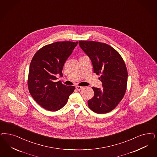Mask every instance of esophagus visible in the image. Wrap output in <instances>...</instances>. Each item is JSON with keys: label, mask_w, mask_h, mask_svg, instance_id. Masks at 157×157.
<instances>
[{"label": "esophagus", "mask_w": 157, "mask_h": 157, "mask_svg": "<svg viewBox=\"0 0 157 157\" xmlns=\"http://www.w3.org/2000/svg\"><path fill=\"white\" fill-rule=\"evenodd\" d=\"M83 89V87L79 86H76V89L77 90H81Z\"/></svg>", "instance_id": "obj_1"}]
</instances>
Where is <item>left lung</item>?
Segmentation results:
<instances>
[{
    "mask_svg": "<svg viewBox=\"0 0 157 157\" xmlns=\"http://www.w3.org/2000/svg\"><path fill=\"white\" fill-rule=\"evenodd\" d=\"M79 44L91 60L94 73L101 75L99 79L103 87H92L94 94L88 100V106L98 114L109 113L117 106L126 92L128 72L124 61L107 44L80 40Z\"/></svg>",
    "mask_w": 157,
    "mask_h": 157,
    "instance_id": "1",
    "label": "left lung"
}]
</instances>
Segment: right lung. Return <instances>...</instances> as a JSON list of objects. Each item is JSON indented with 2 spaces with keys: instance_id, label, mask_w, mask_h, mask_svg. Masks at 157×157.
<instances>
[{
  "instance_id": "1",
  "label": "right lung",
  "mask_w": 157,
  "mask_h": 157,
  "mask_svg": "<svg viewBox=\"0 0 157 157\" xmlns=\"http://www.w3.org/2000/svg\"><path fill=\"white\" fill-rule=\"evenodd\" d=\"M78 42H57L42 48L35 54L30 64L28 86L36 102L50 111L63 108L74 92L75 87L55 82L56 75H62L66 60Z\"/></svg>"
}]
</instances>
